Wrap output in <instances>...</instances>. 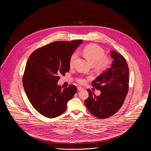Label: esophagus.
<instances>
[{
    "mask_svg": "<svg viewBox=\"0 0 151 151\" xmlns=\"http://www.w3.org/2000/svg\"><path fill=\"white\" fill-rule=\"evenodd\" d=\"M83 90V88H82L81 87H78V90L80 91V90Z\"/></svg>",
    "mask_w": 151,
    "mask_h": 151,
    "instance_id": "1",
    "label": "esophagus"
}]
</instances>
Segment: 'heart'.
<instances>
[{
    "instance_id": "b5f03b06",
    "label": "heart",
    "mask_w": 151,
    "mask_h": 151,
    "mask_svg": "<svg viewBox=\"0 0 151 151\" xmlns=\"http://www.w3.org/2000/svg\"><path fill=\"white\" fill-rule=\"evenodd\" d=\"M83 54L89 63L94 65L95 68L99 71H105L108 69L111 64V60L107 57H104V50L96 44H91L84 48ZM78 52H74L70 56L69 64L71 67L78 57ZM77 81L81 84L84 83L86 80L83 78H78Z\"/></svg>"
}]
</instances>
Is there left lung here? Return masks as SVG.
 <instances>
[{"instance_id": "left-lung-1", "label": "left lung", "mask_w": 151, "mask_h": 151, "mask_svg": "<svg viewBox=\"0 0 151 151\" xmlns=\"http://www.w3.org/2000/svg\"><path fill=\"white\" fill-rule=\"evenodd\" d=\"M113 58L111 68L100 75L91 85L101 91L96 96L90 90L88 98L84 101L89 112L100 119H105L116 113L124 103L128 90L129 70L124 57L115 51H111Z\"/></svg>"}]
</instances>
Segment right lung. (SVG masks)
<instances>
[{
	"label": "right lung",
	"mask_w": 151,
	"mask_h": 151,
	"mask_svg": "<svg viewBox=\"0 0 151 151\" xmlns=\"http://www.w3.org/2000/svg\"><path fill=\"white\" fill-rule=\"evenodd\" d=\"M82 42V40L54 42L30 55L23 84L32 105L42 115L49 118L60 115L76 93V86L70 85L62 90L57 82L61 75L69 71L70 57Z\"/></svg>",
	"instance_id": "obj_1"
}]
</instances>
